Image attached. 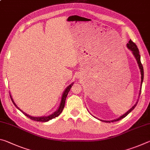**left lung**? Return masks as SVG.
I'll return each instance as SVG.
<instances>
[{
	"label": "left lung",
	"mask_w": 150,
	"mask_h": 150,
	"mask_svg": "<svg viewBox=\"0 0 150 150\" xmlns=\"http://www.w3.org/2000/svg\"><path fill=\"white\" fill-rule=\"evenodd\" d=\"M127 47L128 48L129 50L132 51V54L134 55V56L135 57L137 61V63H138V66H139V69H140V73H141V85H140V90H139V96L140 95V93H141V90H142V83H143V80H144V68H143V66H142V64L141 63V60H140V55H139V50H138V48L137 47V45H136V44H134V43L131 40H130V41L128 42V44H127ZM139 96H138V98H139ZM138 102V99L137 100V102L136 103L135 105H134L132 107L130 110L128 111H127L125 114H124L123 115H122L120 117L115 119V120H100V119H98V120L102 121V122H116V121H118L121 120V119H122L123 118L126 117V116L128 115L129 113L131 111H132L133 109L136 107V106L137 105V103Z\"/></svg>",
	"instance_id": "1"
}]
</instances>
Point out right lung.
Here are the masks:
<instances>
[{
	"label": "right lung",
	"mask_w": 150,
	"mask_h": 150,
	"mask_svg": "<svg viewBox=\"0 0 150 150\" xmlns=\"http://www.w3.org/2000/svg\"><path fill=\"white\" fill-rule=\"evenodd\" d=\"M73 84H74V83H72L71 84L69 85V86H68V87H67V88H65V91H63V93L62 94V99H61L60 105H59V108H58L57 110L56 111H55L54 113H52V115H50L49 116H37V117H35V116H30L29 115H27V114L25 113L24 112H23L22 110H20L19 107H18L17 105H16V103H14V101L13 100V98H12L11 94H10V96H11V100L12 101V103H13V104L14 105V106H16V107L18 109V110H20V111L22 112V113H23L25 116H26L28 118H30L31 120L37 121V122H47V121H49L50 120H52V119L57 117V116H59L60 114L62 113V112L63 111V108H64V106H65V103L66 97H67V96L68 95V93L69 92L71 88V87H72Z\"/></svg>",
	"instance_id": "right-lung-1"
}]
</instances>
